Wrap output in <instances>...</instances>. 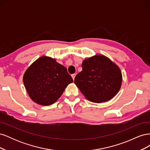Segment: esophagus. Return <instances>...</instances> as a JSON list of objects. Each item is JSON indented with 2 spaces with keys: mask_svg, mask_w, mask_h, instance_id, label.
Here are the masks:
<instances>
[{
  "mask_svg": "<svg viewBox=\"0 0 150 150\" xmlns=\"http://www.w3.org/2000/svg\"><path fill=\"white\" fill-rule=\"evenodd\" d=\"M71 76H72V79H73V80H74V78H75V76H76V74H73L71 75Z\"/></svg>",
  "mask_w": 150,
  "mask_h": 150,
  "instance_id": "1",
  "label": "esophagus"
}]
</instances>
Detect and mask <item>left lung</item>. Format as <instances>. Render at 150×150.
Here are the masks:
<instances>
[{
    "instance_id": "8db88e82",
    "label": "left lung",
    "mask_w": 150,
    "mask_h": 150,
    "mask_svg": "<svg viewBox=\"0 0 150 150\" xmlns=\"http://www.w3.org/2000/svg\"><path fill=\"white\" fill-rule=\"evenodd\" d=\"M82 67V71L75 77L74 83L89 101L106 102L118 93L122 74L119 67L110 59L96 55L84 59Z\"/></svg>"
}]
</instances>
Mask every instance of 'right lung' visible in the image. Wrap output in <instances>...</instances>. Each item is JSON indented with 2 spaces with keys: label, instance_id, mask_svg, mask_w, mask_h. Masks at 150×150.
Segmentation results:
<instances>
[{
  "label": "right lung",
  "instance_id": "add662e5",
  "mask_svg": "<svg viewBox=\"0 0 150 150\" xmlns=\"http://www.w3.org/2000/svg\"><path fill=\"white\" fill-rule=\"evenodd\" d=\"M23 81L32 100L40 105L49 106L61 96L73 80L64 66L54 59L42 56L26 70Z\"/></svg>",
  "mask_w": 150,
  "mask_h": 150
}]
</instances>
